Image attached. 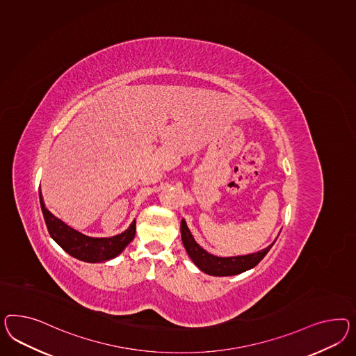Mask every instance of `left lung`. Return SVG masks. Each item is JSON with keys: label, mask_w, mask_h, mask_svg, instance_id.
<instances>
[{"label": "left lung", "mask_w": 356, "mask_h": 356, "mask_svg": "<svg viewBox=\"0 0 356 356\" xmlns=\"http://www.w3.org/2000/svg\"><path fill=\"white\" fill-rule=\"evenodd\" d=\"M181 240L184 248L194 261V264L201 269L204 273L211 276H233L238 275L248 269L255 267L260 260L266 257L269 249L273 246L270 243L268 248L264 250L249 254V255H241V257H231V258H220L215 257L210 252L203 250L202 248L193 238L192 233L189 231L185 220H181Z\"/></svg>", "instance_id": "8db88e82"}]
</instances>
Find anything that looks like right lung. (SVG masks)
<instances>
[{
    "instance_id": "right-lung-1",
    "label": "right lung",
    "mask_w": 356,
    "mask_h": 356,
    "mask_svg": "<svg viewBox=\"0 0 356 356\" xmlns=\"http://www.w3.org/2000/svg\"><path fill=\"white\" fill-rule=\"evenodd\" d=\"M39 194L40 204L45 224L48 227L49 234L63 250L76 259L88 263L113 259L124 250L125 246L135 237L136 220L129 225L127 231L114 237L93 238L84 236L80 232L66 225L63 221L57 219L51 212H49L48 209H45L41 192Z\"/></svg>"
}]
</instances>
